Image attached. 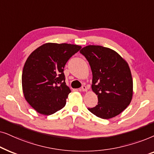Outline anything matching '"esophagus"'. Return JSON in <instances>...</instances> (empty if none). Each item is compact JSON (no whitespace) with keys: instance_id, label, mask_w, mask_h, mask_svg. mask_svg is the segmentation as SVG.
<instances>
[{"instance_id":"obj_1","label":"esophagus","mask_w":154,"mask_h":154,"mask_svg":"<svg viewBox=\"0 0 154 154\" xmlns=\"http://www.w3.org/2000/svg\"><path fill=\"white\" fill-rule=\"evenodd\" d=\"M80 91H87V87H86L85 85H83L81 89H80Z\"/></svg>"}]
</instances>
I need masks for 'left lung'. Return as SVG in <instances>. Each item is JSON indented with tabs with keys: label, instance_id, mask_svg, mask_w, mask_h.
<instances>
[{
	"label": "left lung",
	"instance_id": "left-lung-1",
	"mask_svg": "<svg viewBox=\"0 0 154 154\" xmlns=\"http://www.w3.org/2000/svg\"><path fill=\"white\" fill-rule=\"evenodd\" d=\"M80 53L91 67V89L97 95L98 105L88 108L102 119L114 118L130 105L133 81L128 63L115 51L101 46L89 45Z\"/></svg>",
	"mask_w": 154,
	"mask_h": 154
}]
</instances>
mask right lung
<instances>
[{
    "instance_id": "right-lung-1",
    "label": "right lung",
    "mask_w": 154,
    "mask_h": 154,
    "mask_svg": "<svg viewBox=\"0 0 154 154\" xmlns=\"http://www.w3.org/2000/svg\"><path fill=\"white\" fill-rule=\"evenodd\" d=\"M82 46L46 43L34 50L26 59L22 75L24 98L38 113L50 116L66 104L71 90L63 72L67 60Z\"/></svg>"
}]
</instances>
